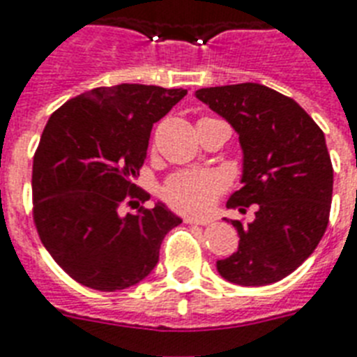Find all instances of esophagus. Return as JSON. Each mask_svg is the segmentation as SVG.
I'll return each instance as SVG.
<instances>
[{
  "label": "esophagus",
  "instance_id": "1",
  "mask_svg": "<svg viewBox=\"0 0 357 357\" xmlns=\"http://www.w3.org/2000/svg\"><path fill=\"white\" fill-rule=\"evenodd\" d=\"M184 221H186L188 225H201V227H204V225H210V223H212L210 219H204V218H192V215H186V218H184Z\"/></svg>",
  "mask_w": 357,
  "mask_h": 357
}]
</instances>
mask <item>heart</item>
<instances>
[{
	"instance_id": "obj_1",
	"label": "heart",
	"mask_w": 357,
	"mask_h": 357,
	"mask_svg": "<svg viewBox=\"0 0 357 357\" xmlns=\"http://www.w3.org/2000/svg\"><path fill=\"white\" fill-rule=\"evenodd\" d=\"M227 188V176L219 171L190 169L171 175L162 188V195L171 208L199 215L208 212Z\"/></svg>"
}]
</instances>
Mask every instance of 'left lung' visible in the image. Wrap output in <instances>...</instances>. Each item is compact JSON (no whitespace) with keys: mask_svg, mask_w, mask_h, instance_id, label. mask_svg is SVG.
I'll use <instances>...</instances> for the list:
<instances>
[{"mask_svg":"<svg viewBox=\"0 0 357 357\" xmlns=\"http://www.w3.org/2000/svg\"><path fill=\"white\" fill-rule=\"evenodd\" d=\"M195 96L239 134L243 188L227 208L247 213L256 206L252 223L230 221L239 247L219 259V275L239 286L275 284L291 275L326 232L333 167L324 132L298 102L258 82L201 88Z\"/></svg>","mask_w":357,"mask_h":357,"instance_id":"left-lung-1","label":"left lung"}]
</instances>
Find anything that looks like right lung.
I'll use <instances>...</instances> for the list:
<instances>
[{
    "mask_svg": "<svg viewBox=\"0 0 357 357\" xmlns=\"http://www.w3.org/2000/svg\"><path fill=\"white\" fill-rule=\"evenodd\" d=\"M188 90L101 86L51 114L33 158V219L66 275L119 291L155 269L162 239L181 218L134 184L153 125Z\"/></svg>",
    "mask_w": 357,
    "mask_h": 357,
    "instance_id": "add662e5",
    "label": "right lung"
}]
</instances>
